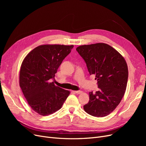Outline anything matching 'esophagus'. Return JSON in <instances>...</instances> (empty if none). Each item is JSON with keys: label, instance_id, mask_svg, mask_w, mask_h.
<instances>
[{"label": "esophagus", "instance_id": "esophagus-1", "mask_svg": "<svg viewBox=\"0 0 146 146\" xmlns=\"http://www.w3.org/2000/svg\"><path fill=\"white\" fill-rule=\"evenodd\" d=\"M74 92L76 94H82L83 93V92L82 90H77V91H74Z\"/></svg>", "mask_w": 146, "mask_h": 146}]
</instances>
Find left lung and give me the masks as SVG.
I'll list each match as a JSON object with an SVG mask.
<instances>
[{
	"label": "left lung",
	"mask_w": 146,
	"mask_h": 146,
	"mask_svg": "<svg viewBox=\"0 0 146 146\" xmlns=\"http://www.w3.org/2000/svg\"><path fill=\"white\" fill-rule=\"evenodd\" d=\"M86 62L90 74L95 75L99 90L90 92L83 109L90 115L103 117L111 113L124 96L128 77L126 61L110 45L96 43L76 48Z\"/></svg>",
	"instance_id": "left-lung-1"
}]
</instances>
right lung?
<instances>
[{
    "label": "right lung",
    "mask_w": 146,
    "mask_h": 146,
    "mask_svg": "<svg viewBox=\"0 0 146 146\" xmlns=\"http://www.w3.org/2000/svg\"><path fill=\"white\" fill-rule=\"evenodd\" d=\"M74 45L46 44L31 51L23 60L19 86L28 105L40 115L47 116L59 110L70 91L50 82Z\"/></svg>",
    "instance_id": "1"
}]
</instances>
